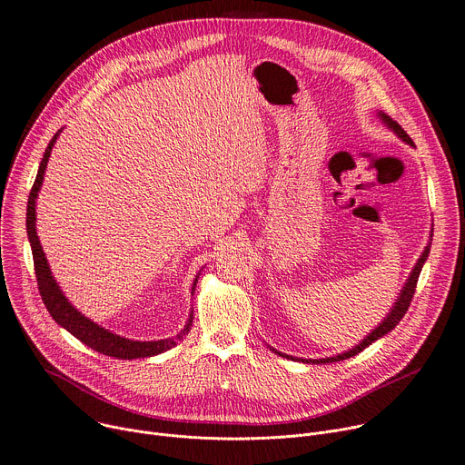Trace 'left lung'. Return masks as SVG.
Masks as SVG:
<instances>
[{"label": "left lung", "instance_id": "8db88e82", "mask_svg": "<svg viewBox=\"0 0 465 465\" xmlns=\"http://www.w3.org/2000/svg\"><path fill=\"white\" fill-rule=\"evenodd\" d=\"M380 116H382V120L390 125V128L402 139V141H406L408 144H411L413 146V141L410 139V135L401 128V125L391 118V116H388L386 113H380ZM429 252H430V244L425 248V252H423V256L419 258V262H417V265L413 267V271H411V274H410V278H408V282H406V285H404V289H402V292H401V297H399V301L395 302V306H393V310H391V313L384 319V322L380 324V326H376V330H372L365 340L358 345V347H354L352 351H349V352H343V354H340V356H333V358H322V360H310L312 363H331V361H341V360H347V358H352V356H356L358 352H361L365 347H369L371 343H374L376 340H380V337L382 335H386L388 331H391L399 322H401V319L406 315V312H408V308H410V302H411V299H413V294H415V287H417V280H419V274H420V269H423V263L427 262V258H429ZM280 356H283V358H291V356H285V354H282V352H278ZM291 360H294V358H291ZM299 360V358H297Z\"/></svg>", "mask_w": 465, "mask_h": 465}]
</instances>
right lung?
<instances>
[{"label": "right lung", "mask_w": 465, "mask_h": 465, "mask_svg": "<svg viewBox=\"0 0 465 465\" xmlns=\"http://www.w3.org/2000/svg\"><path fill=\"white\" fill-rule=\"evenodd\" d=\"M59 134H61V130L54 135V139L50 141V144H48V148L45 152V157H42V161H40L38 173H36L35 183H33L31 193H29V200H27L25 226H27V237H29V242H31L35 274H36V283H38L42 302H45L46 310L50 312V315L54 317V321L57 324L66 328L72 335L77 337L81 343H85L87 347H91L93 351H96L100 354L113 356V358H118V360H134V358L155 356V354H161V352H164L168 349H173L178 343V340H182V337L191 330L193 313L189 317L187 326L176 337H168V340H161V341H132V340H125V337H120L116 333L107 331L105 328L98 326L96 322H93L85 315H81L68 302V299L64 297L63 291L59 289L57 282L54 280L50 265L46 262L45 252H42V246H40V241H38L36 230H35V221H36L35 198L38 196V189L42 185V180H45V171H46V166H48L52 146L55 144V139L59 137ZM193 285L196 287V282Z\"/></svg>", "instance_id": "right-lung-1"}]
</instances>
